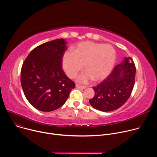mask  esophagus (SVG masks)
Returning a JSON list of instances; mask_svg holds the SVG:
<instances>
[{"instance_id": "obj_1", "label": "esophagus", "mask_w": 157, "mask_h": 157, "mask_svg": "<svg viewBox=\"0 0 157 157\" xmlns=\"http://www.w3.org/2000/svg\"><path fill=\"white\" fill-rule=\"evenodd\" d=\"M76 87L78 88V89H86V87L85 86H81L80 84H76Z\"/></svg>"}]
</instances>
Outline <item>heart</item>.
I'll return each instance as SVG.
<instances>
[{"label": "heart", "instance_id": "heart-1", "mask_svg": "<svg viewBox=\"0 0 157 157\" xmlns=\"http://www.w3.org/2000/svg\"><path fill=\"white\" fill-rule=\"evenodd\" d=\"M116 58V51L110 44L86 41L73 47L72 53L64 54L63 66L68 76L73 78L83 68L85 64L86 71L78 76V81L86 83L93 79L98 82L110 73Z\"/></svg>", "mask_w": 157, "mask_h": 157}]
</instances>
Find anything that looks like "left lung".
Returning a JSON list of instances; mask_svg holds the SVG:
<instances>
[{"label":"left lung","instance_id":"1","mask_svg":"<svg viewBox=\"0 0 157 157\" xmlns=\"http://www.w3.org/2000/svg\"><path fill=\"white\" fill-rule=\"evenodd\" d=\"M136 68L130 57H125L109 76L93 89L95 95L89 101L94 109L109 112L121 107L129 98L135 84Z\"/></svg>","mask_w":157,"mask_h":157}]
</instances>
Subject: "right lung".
<instances>
[{
	"mask_svg": "<svg viewBox=\"0 0 157 157\" xmlns=\"http://www.w3.org/2000/svg\"><path fill=\"white\" fill-rule=\"evenodd\" d=\"M67 48L63 38L43 43L30 53L22 65L20 81L24 94L40 111L50 112L61 107L75 87L61 67Z\"/></svg>",
	"mask_w": 157,
	"mask_h": 157,
	"instance_id": "right-lung-1",
	"label": "right lung"
}]
</instances>
